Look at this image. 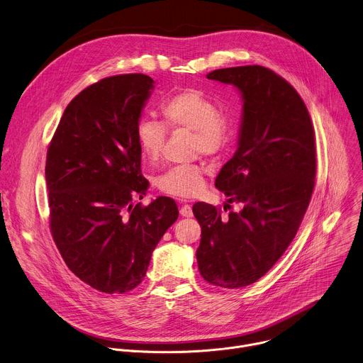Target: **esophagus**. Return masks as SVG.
Wrapping results in <instances>:
<instances>
[{"label":"esophagus","mask_w":363,"mask_h":363,"mask_svg":"<svg viewBox=\"0 0 363 363\" xmlns=\"http://www.w3.org/2000/svg\"><path fill=\"white\" fill-rule=\"evenodd\" d=\"M179 213H181V216H185V218H191V216L194 215L192 208H191V205H188V203H184V205L179 208Z\"/></svg>","instance_id":"34e87169"}]
</instances>
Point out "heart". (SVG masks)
Instances as JSON below:
<instances>
[{"instance_id":"b5f03b06","label":"heart","mask_w":363,"mask_h":363,"mask_svg":"<svg viewBox=\"0 0 363 363\" xmlns=\"http://www.w3.org/2000/svg\"><path fill=\"white\" fill-rule=\"evenodd\" d=\"M162 124L151 119H141L135 127V140L141 154L157 164L164 154L167 129L184 130L192 133L191 151L194 155L219 158L223 155L235 137L230 118L218 111L216 104L194 88H184L161 104ZM157 185L161 192L189 199L199 196L205 189V169L199 164L175 165L165 171Z\"/></svg>"}]
</instances>
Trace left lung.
Here are the masks:
<instances>
[{"label": "left lung", "instance_id": "8db88e82", "mask_svg": "<svg viewBox=\"0 0 363 363\" xmlns=\"http://www.w3.org/2000/svg\"><path fill=\"white\" fill-rule=\"evenodd\" d=\"M235 85L244 99L239 143L215 186L240 211L196 202V250L202 278L238 289L262 278L294 240L308 209L316 175L315 131L308 108L281 75L261 65L215 69L206 75ZM226 211V208H223Z\"/></svg>", "mask_w": 363, "mask_h": 363}]
</instances>
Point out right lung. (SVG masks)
<instances>
[{
  "instance_id": "1",
  "label": "right lung",
  "mask_w": 363,
  "mask_h": 363,
  "mask_svg": "<svg viewBox=\"0 0 363 363\" xmlns=\"http://www.w3.org/2000/svg\"><path fill=\"white\" fill-rule=\"evenodd\" d=\"M154 79L145 74L104 78L65 108L47 151L48 220L72 274L105 294L137 288L152 251L178 218L174 199L147 194L135 127Z\"/></svg>"
}]
</instances>
